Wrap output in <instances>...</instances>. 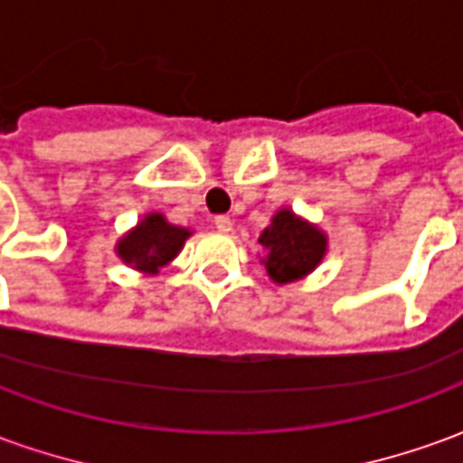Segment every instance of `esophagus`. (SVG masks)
Wrapping results in <instances>:
<instances>
[{
    "label": "esophagus",
    "instance_id": "1",
    "mask_svg": "<svg viewBox=\"0 0 463 463\" xmlns=\"http://www.w3.org/2000/svg\"><path fill=\"white\" fill-rule=\"evenodd\" d=\"M215 228H218L221 232H231L232 231V221L228 218V215H218V218H215Z\"/></svg>",
    "mask_w": 463,
    "mask_h": 463
}]
</instances>
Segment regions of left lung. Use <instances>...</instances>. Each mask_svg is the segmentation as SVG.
I'll use <instances>...</instances> for the list:
<instances>
[{
    "mask_svg": "<svg viewBox=\"0 0 463 463\" xmlns=\"http://www.w3.org/2000/svg\"><path fill=\"white\" fill-rule=\"evenodd\" d=\"M258 242L265 255L260 262L275 285H290L307 278L327 255V232L317 222L302 218L292 208H280Z\"/></svg>",
    "mask_w": 463,
    "mask_h": 463,
    "instance_id": "8db88e82",
    "label": "left lung"
}]
</instances>
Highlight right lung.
I'll return each mask as SVG.
<instances>
[{
  "instance_id": "add662e5",
  "label": "right lung",
  "mask_w": 463,
  "mask_h": 463,
  "mask_svg": "<svg viewBox=\"0 0 463 463\" xmlns=\"http://www.w3.org/2000/svg\"><path fill=\"white\" fill-rule=\"evenodd\" d=\"M191 228L173 225L163 213H146L131 231L123 232L116 241L114 252L123 265L143 275H158L161 268L178 258L185 241L191 238Z\"/></svg>"
}]
</instances>
